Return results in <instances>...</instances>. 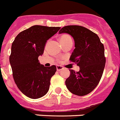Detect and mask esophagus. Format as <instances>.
Here are the masks:
<instances>
[{"label":"esophagus","mask_w":120,"mask_h":120,"mask_svg":"<svg viewBox=\"0 0 120 120\" xmlns=\"http://www.w3.org/2000/svg\"><path fill=\"white\" fill-rule=\"evenodd\" d=\"M63 69H64V67L62 66H60V65H57L56 66L57 71H61Z\"/></svg>","instance_id":"obj_1"}]
</instances>
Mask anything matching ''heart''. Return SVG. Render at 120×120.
Wrapping results in <instances>:
<instances>
[{
  "label": "heart",
  "instance_id": "heart-1",
  "mask_svg": "<svg viewBox=\"0 0 120 120\" xmlns=\"http://www.w3.org/2000/svg\"><path fill=\"white\" fill-rule=\"evenodd\" d=\"M59 40H60V42H64V41H68V40H71V37L68 35L65 34L60 37Z\"/></svg>",
  "mask_w": 120,
  "mask_h": 120
}]
</instances>
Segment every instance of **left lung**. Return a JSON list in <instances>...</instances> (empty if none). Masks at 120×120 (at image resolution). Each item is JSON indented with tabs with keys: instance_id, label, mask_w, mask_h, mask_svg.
Listing matches in <instances>:
<instances>
[{
	"instance_id": "obj_1",
	"label": "left lung",
	"mask_w": 120,
	"mask_h": 120,
	"mask_svg": "<svg viewBox=\"0 0 120 120\" xmlns=\"http://www.w3.org/2000/svg\"><path fill=\"white\" fill-rule=\"evenodd\" d=\"M70 35L75 47L70 60L79 66V71L73 70L65 80L67 89L79 96L90 93L101 79L105 66L104 45L96 34L83 26L70 25L61 29L59 34Z\"/></svg>"
}]
</instances>
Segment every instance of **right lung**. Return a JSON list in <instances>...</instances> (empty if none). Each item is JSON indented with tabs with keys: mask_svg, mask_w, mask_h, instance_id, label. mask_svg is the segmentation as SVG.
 <instances>
[{
	"mask_svg": "<svg viewBox=\"0 0 120 120\" xmlns=\"http://www.w3.org/2000/svg\"><path fill=\"white\" fill-rule=\"evenodd\" d=\"M60 29L35 25L19 33L12 43L9 62L14 80L21 92L29 98L43 97L49 90L56 67L40 64L38 56L44 53L47 40Z\"/></svg>",
	"mask_w": 120,
	"mask_h": 120,
	"instance_id": "add662e5",
	"label": "right lung"
}]
</instances>
